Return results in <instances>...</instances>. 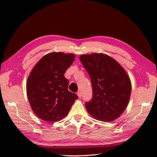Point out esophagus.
<instances>
[{"label": "esophagus", "mask_w": 157, "mask_h": 157, "mask_svg": "<svg viewBox=\"0 0 157 157\" xmlns=\"http://www.w3.org/2000/svg\"><path fill=\"white\" fill-rule=\"evenodd\" d=\"M77 94H78V97L79 98H81L82 97V92H78V93H77Z\"/></svg>", "instance_id": "1"}]
</instances>
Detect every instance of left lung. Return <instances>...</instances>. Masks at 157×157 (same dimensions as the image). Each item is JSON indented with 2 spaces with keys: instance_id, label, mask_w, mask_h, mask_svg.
Listing matches in <instances>:
<instances>
[{
  "instance_id": "1",
  "label": "left lung",
  "mask_w": 157,
  "mask_h": 157,
  "mask_svg": "<svg viewBox=\"0 0 157 157\" xmlns=\"http://www.w3.org/2000/svg\"><path fill=\"white\" fill-rule=\"evenodd\" d=\"M79 60L92 83V98L85 104L89 114L105 122L119 117L128 105L132 91L131 82L124 69L102 53L82 55Z\"/></svg>"
}]
</instances>
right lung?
I'll return each instance as SVG.
<instances>
[{"label":"right lung","mask_w":157,"mask_h":157,"mask_svg":"<svg viewBox=\"0 0 157 157\" xmlns=\"http://www.w3.org/2000/svg\"><path fill=\"white\" fill-rule=\"evenodd\" d=\"M75 59L73 54L51 52L30 72L26 90L32 111L40 119L55 122L67 115L78 96L68 90L64 74Z\"/></svg>","instance_id":"obj_1"}]
</instances>
